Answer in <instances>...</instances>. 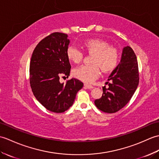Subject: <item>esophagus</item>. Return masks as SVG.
Here are the masks:
<instances>
[{
    "instance_id": "obj_1",
    "label": "esophagus",
    "mask_w": 159,
    "mask_h": 159,
    "mask_svg": "<svg viewBox=\"0 0 159 159\" xmlns=\"http://www.w3.org/2000/svg\"><path fill=\"white\" fill-rule=\"evenodd\" d=\"M84 86H85V87H86V88H87V89H93V87L92 85H88V84H85Z\"/></svg>"
}]
</instances>
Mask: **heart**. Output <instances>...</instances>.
<instances>
[{"label": "heart", "instance_id": "heart-1", "mask_svg": "<svg viewBox=\"0 0 159 159\" xmlns=\"http://www.w3.org/2000/svg\"><path fill=\"white\" fill-rule=\"evenodd\" d=\"M83 50L92 55L90 63L92 65L82 66L74 69V76L85 83H92L100 74V69L104 73H108L117 67L120 60V52L115 47L99 39L85 40L81 44ZM67 57L71 62L79 63L83 58V52L75 47H69Z\"/></svg>", "mask_w": 159, "mask_h": 159}]
</instances>
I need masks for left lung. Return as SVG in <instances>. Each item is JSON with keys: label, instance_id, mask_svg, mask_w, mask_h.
<instances>
[{"label": "left lung", "instance_id": "obj_1", "mask_svg": "<svg viewBox=\"0 0 159 159\" xmlns=\"http://www.w3.org/2000/svg\"><path fill=\"white\" fill-rule=\"evenodd\" d=\"M109 87H102V96L95 100L96 106L103 112L113 113L129 102L139 85V68L135 53L130 46L123 48L121 61L111 74Z\"/></svg>", "mask_w": 159, "mask_h": 159}]
</instances>
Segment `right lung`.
<instances>
[{
    "label": "right lung",
    "mask_w": 159,
    "mask_h": 159,
    "mask_svg": "<svg viewBox=\"0 0 159 159\" xmlns=\"http://www.w3.org/2000/svg\"><path fill=\"white\" fill-rule=\"evenodd\" d=\"M67 35L55 32L40 41L30 62V85L36 99L46 109L63 113L72 105L83 83L76 79L61 83V76H70L71 66L67 57Z\"/></svg>",
    "instance_id": "add662e5"
}]
</instances>
